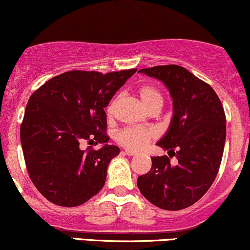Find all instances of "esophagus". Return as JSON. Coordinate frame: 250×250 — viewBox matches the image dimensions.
Returning <instances> with one entry per match:
<instances>
[{"label":"esophagus","mask_w":250,"mask_h":250,"mask_svg":"<svg viewBox=\"0 0 250 250\" xmlns=\"http://www.w3.org/2000/svg\"><path fill=\"white\" fill-rule=\"evenodd\" d=\"M125 152L128 156H136L137 155L136 151H134V150H130V149H125Z\"/></svg>","instance_id":"1"}]
</instances>
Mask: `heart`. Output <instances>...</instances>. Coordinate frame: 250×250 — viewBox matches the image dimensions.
I'll list each match as a JSON object with an SVG mask.
<instances>
[{
  "mask_svg": "<svg viewBox=\"0 0 250 250\" xmlns=\"http://www.w3.org/2000/svg\"><path fill=\"white\" fill-rule=\"evenodd\" d=\"M137 94L140 96L143 104L151 112L155 109H161L163 104V95L157 88L151 85H143L137 89ZM117 99H113L107 106V116H112L115 110ZM155 137V131L146 128L127 127L120 130L116 135L117 142L127 148L138 150L142 149Z\"/></svg>",
  "mask_w": 250,
  "mask_h": 250,
  "instance_id": "1",
  "label": "heart"
}]
</instances>
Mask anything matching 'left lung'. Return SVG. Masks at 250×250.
<instances>
[{"instance_id":"1","label":"left lung","mask_w":250,"mask_h":250,"mask_svg":"<svg viewBox=\"0 0 250 250\" xmlns=\"http://www.w3.org/2000/svg\"><path fill=\"white\" fill-rule=\"evenodd\" d=\"M140 72L167 87L173 116L169 130L157 142L169 156L151 157V169L138 177L137 186L155 206L179 211L197 203L214 182L226 141V115L214 89L182 66ZM172 155L179 161L174 166L169 163Z\"/></svg>"}]
</instances>
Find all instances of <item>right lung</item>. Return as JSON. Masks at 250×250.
<instances>
[{
    "mask_svg": "<svg viewBox=\"0 0 250 250\" xmlns=\"http://www.w3.org/2000/svg\"><path fill=\"white\" fill-rule=\"evenodd\" d=\"M136 68L102 74L68 71L30 96L21 125V143L29 177L55 205H83L104 188L109 162L120 148L107 144L104 108ZM83 140L104 144L80 148Z\"/></svg>",
    "mask_w": 250,
    "mask_h": 250,
    "instance_id": "obj_1",
    "label": "right lung"
}]
</instances>
